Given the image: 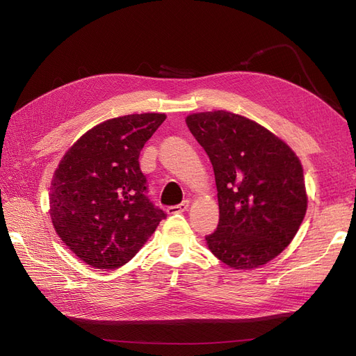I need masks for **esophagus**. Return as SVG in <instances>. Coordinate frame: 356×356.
I'll return each mask as SVG.
<instances>
[{
  "instance_id": "34e87169",
  "label": "esophagus",
  "mask_w": 356,
  "mask_h": 356,
  "mask_svg": "<svg viewBox=\"0 0 356 356\" xmlns=\"http://www.w3.org/2000/svg\"><path fill=\"white\" fill-rule=\"evenodd\" d=\"M188 207H190V200H182L179 204H175V207H169V208L166 209V212H168L169 215H172V213H179V212L187 211Z\"/></svg>"
}]
</instances>
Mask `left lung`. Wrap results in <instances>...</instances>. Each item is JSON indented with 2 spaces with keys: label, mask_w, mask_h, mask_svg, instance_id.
I'll return each mask as SVG.
<instances>
[{
  "label": "left lung",
  "mask_w": 356,
  "mask_h": 356,
  "mask_svg": "<svg viewBox=\"0 0 356 356\" xmlns=\"http://www.w3.org/2000/svg\"><path fill=\"white\" fill-rule=\"evenodd\" d=\"M186 123L204 148L218 191L211 252L238 270L260 267L294 239L307 209L303 168L281 138L243 115L195 113Z\"/></svg>",
  "instance_id": "1"
}]
</instances>
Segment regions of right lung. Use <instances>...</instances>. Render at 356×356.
Listing matches in <instances>:
<instances>
[{
  "mask_svg": "<svg viewBox=\"0 0 356 356\" xmlns=\"http://www.w3.org/2000/svg\"><path fill=\"white\" fill-rule=\"evenodd\" d=\"M166 115L129 114L77 139L53 174L50 217L62 242L96 268L132 260L166 213L147 197L139 153Z\"/></svg>",
  "mask_w": 356,
  "mask_h": 356,
  "instance_id": "add662e5",
  "label": "right lung"
}]
</instances>
